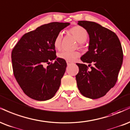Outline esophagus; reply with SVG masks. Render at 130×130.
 <instances>
[{"label": "esophagus", "mask_w": 130, "mask_h": 130, "mask_svg": "<svg viewBox=\"0 0 130 130\" xmlns=\"http://www.w3.org/2000/svg\"><path fill=\"white\" fill-rule=\"evenodd\" d=\"M72 64V62H70V61H67V64H68V66L71 65V64Z\"/></svg>", "instance_id": "esophagus-1"}]
</instances>
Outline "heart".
Here are the masks:
<instances>
[{
	"label": "heart",
	"instance_id": "b5f03b06",
	"mask_svg": "<svg viewBox=\"0 0 130 130\" xmlns=\"http://www.w3.org/2000/svg\"><path fill=\"white\" fill-rule=\"evenodd\" d=\"M69 33L74 36L79 43H84L86 42L88 37V31L85 28L82 26L77 25L72 27L69 30ZM62 33H59L56 36L53 41V45L56 49H60L61 47V41H62ZM80 53L78 51H63L60 52L58 54V56L59 58L64 59L66 61L72 62L75 59H77Z\"/></svg>",
	"mask_w": 130,
	"mask_h": 130
}]
</instances>
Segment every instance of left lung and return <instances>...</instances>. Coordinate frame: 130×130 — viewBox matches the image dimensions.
I'll return each mask as SVG.
<instances>
[{"label":"left lung","instance_id":"1","mask_svg":"<svg viewBox=\"0 0 130 130\" xmlns=\"http://www.w3.org/2000/svg\"><path fill=\"white\" fill-rule=\"evenodd\" d=\"M89 36L88 51L81 57L85 64L77 63L75 76L78 88L85 97L96 99L103 97L116 83L123 62L121 44L115 33L94 22L80 21Z\"/></svg>","mask_w":130,"mask_h":130}]
</instances>
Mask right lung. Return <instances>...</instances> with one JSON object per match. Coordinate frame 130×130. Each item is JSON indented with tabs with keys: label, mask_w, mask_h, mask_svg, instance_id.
Masks as SVG:
<instances>
[{
	"label": "right lung",
	"mask_w": 130,
	"mask_h": 130,
	"mask_svg": "<svg viewBox=\"0 0 130 130\" xmlns=\"http://www.w3.org/2000/svg\"><path fill=\"white\" fill-rule=\"evenodd\" d=\"M69 25L55 22L41 25L23 35L12 50L14 75L30 98L45 101L52 98L58 90L67 63L56 58L53 41ZM46 63L48 66L45 68Z\"/></svg>",
	"instance_id": "obj_1"
}]
</instances>
